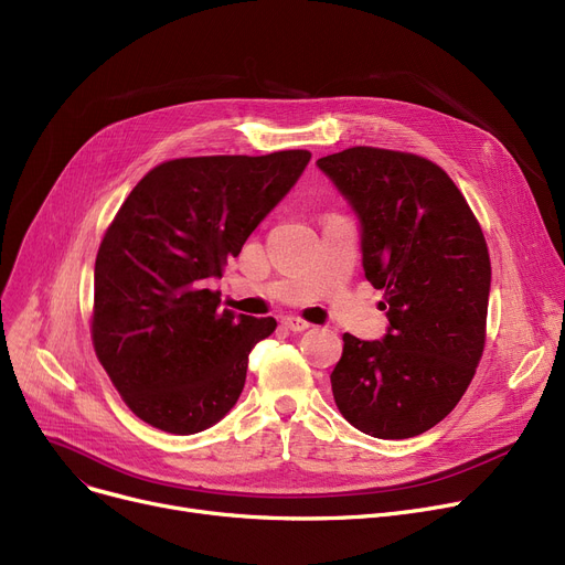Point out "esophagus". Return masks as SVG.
<instances>
[{
  "label": "esophagus",
  "instance_id": "esophagus-1",
  "mask_svg": "<svg viewBox=\"0 0 565 565\" xmlns=\"http://www.w3.org/2000/svg\"><path fill=\"white\" fill-rule=\"evenodd\" d=\"M281 324L286 330H290V332H305V330H309L311 324L307 322V320H302V318H295V316H286V318H281Z\"/></svg>",
  "mask_w": 565,
  "mask_h": 565
}]
</instances>
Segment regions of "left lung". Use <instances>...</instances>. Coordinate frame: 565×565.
<instances>
[{
  "label": "left lung",
  "instance_id": "1",
  "mask_svg": "<svg viewBox=\"0 0 565 565\" xmlns=\"http://www.w3.org/2000/svg\"><path fill=\"white\" fill-rule=\"evenodd\" d=\"M318 169L362 226L366 279L384 290L382 341L343 334L332 394L366 435L405 439L458 405L486 345L490 256L456 183L435 162L373 146L320 158Z\"/></svg>",
  "mask_w": 565,
  "mask_h": 565
}]
</instances>
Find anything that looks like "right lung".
Segmentation results:
<instances>
[{"mask_svg":"<svg viewBox=\"0 0 565 565\" xmlns=\"http://www.w3.org/2000/svg\"><path fill=\"white\" fill-rule=\"evenodd\" d=\"M309 160V151L169 160L118 207L96 256L92 339L141 422L192 435L235 405L249 352L277 320L220 311L207 284Z\"/></svg>","mask_w":565,"mask_h":565,"instance_id":"obj_1","label":"right lung"}]
</instances>
